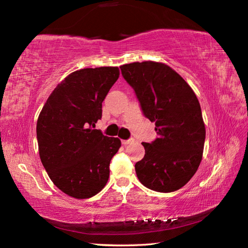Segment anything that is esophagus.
Here are the masks:
<instances>
[{
	"mask_svg": "<svg viewBox=\"0 0 248 248\" xmlns=\"http://www.w3.org/2000/svg\"><path fill=\"white\" fill-rule=\"evenodd\" d=\"M131 142H133V139H128V140H121V143H123L124 145H127L129 143H131Z\"/></svg>",
	"mask_w": 248,
	"mask_h": 248,
	"instance_id": "1",
	"label": "esophagus"
}]
</instances>
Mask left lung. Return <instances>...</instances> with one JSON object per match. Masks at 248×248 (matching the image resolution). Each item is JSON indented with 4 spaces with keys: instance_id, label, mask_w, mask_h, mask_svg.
<instances>
[{
    "instance_id": "8db88e82",
    "label": "left lung",
    "mask_w": 248,
    "mask_h": 248,
    "mask_svg": "<svg viewBox=\"0 0 248 248\" xmlns=\"http://www.w3.org/2000/svg\"><path fill=\"white\" fill-rule=\"evenodd\" d=\"M120 69L158 134L152 143L142 142L145 155L134 166L138 178L154 191L178 190L202 159L205 128L199 100L187 82L164 63L133 62Z\"/></svg>"
}]
</instances>
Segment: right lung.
Returning a JSON list of instances; mask_svg holds the SVG:
<instances>
[{
	"label": "right lung",
	"mask_w": 248,
	"mask_h": 248,
	"mask_svg": "<svg viewBox=\"0 0 248 248\" xmlns=\"http://www.w3.org/2000/svg\"><path fill=\"white\" fill-rule=\"evenodd\" d=\"M118 78L117 66L72 72L50 94L37 120L41 163L52 183L73 198H91L108 182L121 142L94 128Z\"/></svg>",
	"instance_id": "1"
}]
</instances>
